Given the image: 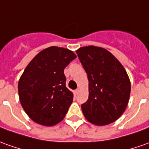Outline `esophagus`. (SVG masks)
<instances>
[{"instance_id":"esophagus-1","label":"esophagus","mask_w":149,"mask_h":149,"mask_svg":"<svg viewBox=\"0 0 149 149\" xmlns=\"http://www.w3.org/2000/svg\"><path fill=\"white\" fill-rule=\"evenodd\" d=\"M79 88H77L76 90H74V93H75V95H77V94L79 93Z\"/></svg>"}]
</instances>
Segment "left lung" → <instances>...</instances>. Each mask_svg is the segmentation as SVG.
I'll list each match as a JSON object with an SVG mask.
<instances>
[{"mask_svg": "<svg viewBox=\"0 0 149 149\" xmlns=\"http://www.w3.org/2000/svg\"><path fill=\"white\" fill-rule=\"evenodd\" d=\"M76 53L89 81L88 99L81 105L86 119L97 126L113 123L129 101L131 83L126 70L103 48L83 47Z\"/></svg>", "mask_w": 149, "mask_h": 149, "instance_id": "8db88e82", "label": "left lung"}]
</instances>
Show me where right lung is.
I'll return each instance as SVG.
<instances>
[{"mask_svg": "<svg viewBox=\"0 0 149 149\" xmlns=\"http://www.w3.org/2000/svg\"><path fill=\"white\" fill-rule=\"evenodd\" d=\"M75 58L72 51L53 46L38 53L26 67L18 82V95L34 122L51 127L63 120L73 102L64 69Z\"/></svg>", "mask_w": 149, "mask_h": 149, "instance_id": "right-lung-1", "label": "right lung"}]
</instances>
